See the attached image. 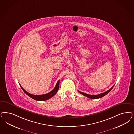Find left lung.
<instances>
[{"mask_svg":"<svg viewBox=\"0 0 134 134\" xmlns=\"http://www.w3.org/2000/svg\"><path fill=\"white\" fill-rule=\"evenodd\" d=\"M114 85H113L109 90H108L107 91H106L105 92H103V93H100V94H97V95H90V94H87V93H84V92H81L79 91L78 92H80L81 94H83V96H85V97H88V98H91V99H97V98H101V97L105 96L108 93H109V92H110L111 91V90L113 88V87L114 86Z\"/></svg>","mask_w":134,"mask_h":134,"instance_id":"1","label":"left lung"}]
</instances>
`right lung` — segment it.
Wrapping results in <instances>:
<instances>
[{
  "label": "right lung",
  "mask_w": 134,
  "mask_h": 134,
  "mask_svg": "<svg viewBox=\"0 0 134 134\" xmlns=\"http://www.w3.org/2000/svg\"><path fill=\"white\" fill-rule=\"evenodd\" d=\"M21 88H22V89L23 90L24 92L26 94H27L29 97H31L32 99L36 100H38V101H44V100H46L48 99H49L51 97H53L56 93L57 92L58 89H59V80L57 82V83L56 85L55 88H54V89L51 91V92H48L46 94H42V95H34V94H32L30 93L26 92L23 88L21 87V86L20 85Z\"/></svg>",
  "instance_id": "obj_1"
}]
</instances>
